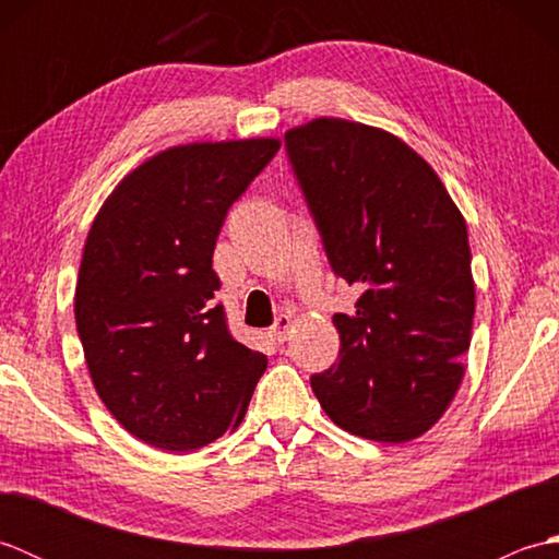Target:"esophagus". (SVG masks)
Segmentation results:
<instances>
[{
	"mask_svg": "<svg viewBox=\"0 0 559 559\" xmlns=\"http://www.w3.org/2000/svg\"><path fill=\"white\" fill-rule=\"evenodd\" d=\"M290 329H293V319L288 314H281V317H276V322H273V326H271V336L278 343H283V341H288Z\"/></svg>",
	"mask_w": 559,
	"mask_h": 559,
	"instance_id": "esophagus-1",
	"label": "esophagus"
}]
</instances>
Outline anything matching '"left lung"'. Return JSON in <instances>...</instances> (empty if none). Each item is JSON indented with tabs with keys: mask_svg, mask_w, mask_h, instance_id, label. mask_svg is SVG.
I'll return each mask as SVG.
<instances>
[{
	"mask_svg": "<svg viewBox=\"0 0 559 559\" xmlns=\"http://www.w3.org/2000/svg\"><path fill=\"white\" fill-rule=\"evenodd\" d=\"M286 151L331 269L360 288L334 314L338 362L312 391L341 430L401 444L442 418L463 379L476 286L466 221L418 153L384 129L319 117Z\"/></svg>",
	"mask_w": 559,
	"mask_h": 559,
	"instance_id": "left-lung-1",
	"label": "left lung"
}]
</instances>
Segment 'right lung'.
Masks as SVG:
<instances>
[{
    "mask_svg": "<svg viewBox=\"0 0 559 559\" xmlns=\"http://www.w3.org/2000/svg\"><path fill=\"white\" fill-rule=\"evenodd\" d=\"M278 139L175 146L115 187L88 230L76 331L117 423L165 451L211 444L242 423L266 355L235 341L213 249L228 209Z\"/></svg>",
    "mask_w": 559,
    "mask_h": 559,
    "instance_id": "add662e5",
    "label": "right lung"
}]
</instances>
